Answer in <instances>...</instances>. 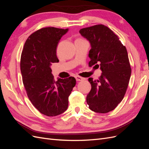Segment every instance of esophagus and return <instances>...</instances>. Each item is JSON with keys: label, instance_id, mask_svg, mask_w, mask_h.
Masks as SVG:
<instances>
[{"label": "esophagus", "instance_id": "34e87169", "mask_svg": "<svg viewBox=\"0 0 149 149\" xmlns=\"http://www.w3.org/2000/svg\"><path fill=\"white\" fill-rule=\"evenodd\" d=\"M75 78H76V81H81L84 80V78H82V77H81V76H76Z\"/></svg>", "mask_w": 149, "mask_h": 149}]
</instances>
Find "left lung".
<instances>
[{
  "label": "left lung",
  "instance_id": "obj_1",
  "mask_svg": "<svg viewBox=\"0 0 149 149\" xmlns=\"http://www.w3.org/2000/svg\"><path fill=\"white\" fill-rule=\"evenodd\" d=\"M79 33L91 43L89 66L99 65L102 74L98 79L89 78L91 89L87 95L89 109L107 113L123 100L131 75L127 49L119 37L107 26L99 24L81 29Z\"/></svg>",
  "mask_w": 149,
  "mask_h": 149
}]
</instances>
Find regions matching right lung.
<instances>
[{
	"mask_svg": "<svg viewBox=\"0 0 149 149\" xmlns=\"http://www.w3.org/2000/svg\"><path fill=\"white\" fill-rule=\"evenodd\" d=\"M68 30L52 26L37 30L26 40L21 55L20 70L27 96L40 113L49 117L67 109L76 83L71 76L55 81L50 68L59 61L56 47Z\"/></svg>",
	"mask_w": 149,
	"mask_h": 149,
	"instance_id": "obj_1",
	"label": "right lung"
}]
</instances>
